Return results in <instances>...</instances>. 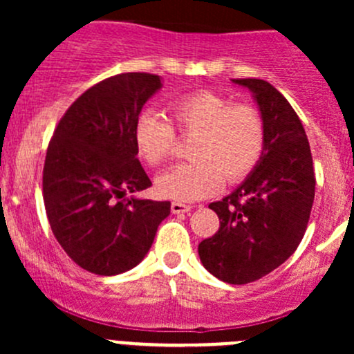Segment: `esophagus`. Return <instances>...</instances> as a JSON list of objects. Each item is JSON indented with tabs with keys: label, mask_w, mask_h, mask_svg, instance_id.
Segmentation results:
<instances>
[{
	"label": "esophagus",
	"mask_w": 354,
	"mask_h": 354,
	"mask_svg": "<svg viewBox=\"0 0 354 354\" xmlns=\"http://www.w3.org/2000/svg\"><path fill=\"white\" fill-rule=\"evenodd\" d=\"M192 205H187V203H181V202H173L171 203V212L173 214H185V212H190Z\"/></svg>",
	"instance_id": "1"
}]
</instances>
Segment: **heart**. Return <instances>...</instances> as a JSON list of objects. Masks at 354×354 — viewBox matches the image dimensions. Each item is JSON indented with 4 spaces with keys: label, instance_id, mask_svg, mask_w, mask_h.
<instances>
[{
    "label": "heart",
    "instance_id": "b5f03b06",
    "mask_svg": "<svg viewBox=\"0 0 354 354\" xmlns=\"http://www.w3.org/2000/svg\"><path fill=\"white\" fill-rule=\"evenodd\" d=\"M169 113L183 133L197 138L194 162L178 164L157 176L156 190L162 197L178 202L210 197L221 190L223 180L236 183L259 162L266 135L255 109L233 106L214 92H195L171 102ZM133 138L138 156L157 166L171 156L176 137L166 118L145 111L135 121Z\"/></svg>",
    "mask_w": 354,
    "mask_h": 354
}]
</instances>
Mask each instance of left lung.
Returning <instances> with one entry per match:
<instances>
[{"mask_svg": "<svg viewBox=\"0 0 354 354\" xmlns=\"http://www.w3.org/2000/svg\"><path fill=\"white\" fill-rule=\"evenodd\" d=\"M231 82L252 92L266 140L248 176L209 205L221 226L198 245V257L217 279L246 284L272 272L298 248L312 212L315 174L305 128L286 97L260 78Z\"/></svg>", "mask_w": 354, "mask_h": 354, "instance_id": "obj_1", "label": "left lung"}]
</instances>
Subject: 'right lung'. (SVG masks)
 Instances as JSON below:
<instances>
[{
  "label": "right lung",
  "mask_w": 354,
  "mask_h": 354,
  "mask_svg": "<svg viewBox=\"0 0 354 354\" xmlns=\"http://www.w3.org/2000/svg\"><path fill=\"white\" fill-rule=\"evenodd\" d=\"M160 87L151 73L106 78L70 106L48 147L42 195L51 230L68 257L97 276L138 266L171 212L169 202L127 198L152 185L133 130Z\"/></svg>",
  "instance_id": "right-lung-1"
}]
</instances>
